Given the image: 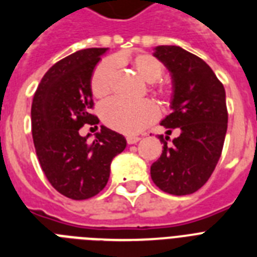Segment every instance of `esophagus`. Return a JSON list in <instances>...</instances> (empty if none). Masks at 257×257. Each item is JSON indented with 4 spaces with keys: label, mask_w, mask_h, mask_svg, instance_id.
I'll use <instances>...</instances> for the list:
<instances>
[{
    "label": "esophagus",
    "mask_w": 257,
    "mask_h": 257,
    "mask_svg": "<svg viewBox=\"0 0 257 257\" xmlns=\"http://www.w3.org/2000/svg\"><path fill=\"white\" fill-rule=\"evenodd\" d=\"M137 141H140V137L139 136H128L126 137V143H128V144H136Z\"/></svg>",
    "instance_id": "esophagus-1"
}]
</instances>
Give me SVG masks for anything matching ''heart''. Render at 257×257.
<instances>
[{
  "label": "heart",
  "mask_w": 257,
  "mask_h": 257,
  "mask_svg": "<svg viewBox=\"0 0 257 257\" xmlns=\"http://www.w3.org/2000/svg\"><path fill=\"white\" fill-rule=\"evenodd\" d=\"M129 62L144 81L153 84L164 74L163 62L152 54L140 53L132 58L116 57L105 60L97 66L92 74L90 89L93 96L104 98L112 93L116 80V64ZM153 92L163 98H168L172 90L167 86H153ZM159 117V109L152 101L144 100L139 102L113 98L101 105V118L109 128L124 135H136L144 131L149 124Z\"/></svg>",
  "instance_id": "obj_1"
}]
</instances>
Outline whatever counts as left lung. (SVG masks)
Returning <instances> with one entry per match:
<instances>
[{
  "mask_svg": "<svg viewBox=\"0 0 257 257\" xmlns=\"http://www.w3.org/2000/svg\"><path fill=\"white\" fill-rule=\"evenodd\" d=\"M172 74V113L161 121L167 135H180L169 143L160 135L163 153L151 167V177L161 191L191 195L211 177L221 156L228 126L225 90L201 58L175 45L155 48Z\"/></svg>",
  "mask_w": 257,
  "mask_h": 257,
  "instance_id": "8db88e82",
  "label": "left lung"
}]
</instances>
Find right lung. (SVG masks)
<instances>
[{"label":"right lung","mask_w":257,"mask_h":257,"mask_svg":"<svg viewBox=\"0 0 257 257\" xmlns=\"http://www.w3.org/2000/svg\"><path fill=\"white\" fill-rule=\"evenodd\" d=\"M108 48L78 50L56 62L42 77L32 104V135L46 179L72 200L90 199L105 188L110 163L126 147L120 133L101 125L94 141L85 124H98L93 108V70Z\"/></svg>","instance_id":"add662e5"}]
</instances>
